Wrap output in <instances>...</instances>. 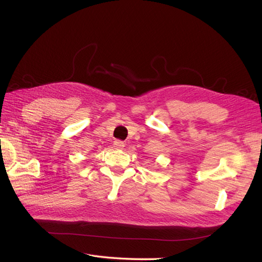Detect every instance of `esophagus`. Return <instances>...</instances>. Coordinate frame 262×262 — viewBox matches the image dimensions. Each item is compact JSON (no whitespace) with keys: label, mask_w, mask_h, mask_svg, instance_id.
Returning <instances> with one entry per match:
<instances>
[{"label":"esophagus","mask_w":262,"mask_h":262,"mask_svg":"<svg viewBox=\"0 0 262 262\" xmlns=\"http://www.w3.org/2000/svg\"><path fill=\"white\" fill-rule=\"evenodd\" d=\"M114 147L117 149H122L124 147V143L120 140H117L114 142Z\"/></svg>","instance_id":"34e87169"}]
</instances>
